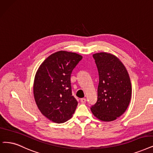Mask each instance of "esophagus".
I'll use <instances>...</instances> for the list:
<instances>
[{"mask_svg":"<svg viewBox=\"0 0 153 153\" xmlns=\"http://www.w3.org/2000/svg\"><path fill=\"white\" fill-rule=\"evenodd\" d=\"M80 101H81V102H82V103H84L86 102L87 100H86V99H85V98H82V99H80Z\"/></svg>","mask_w":153,"mask_h":153,"instance_id":"obj_1","label":"esophagus"}]
</instances>
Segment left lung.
I'll list each match as a JSON object with an SVG mask.
<instances>
[{
  "mask_svg": "<svg viewBox=\"0 0 153 153\" xmlns=\"http://www.w3.org/2000/svg\"><path fill=\"white\" fill-rule=\"evenodd\" d=\"M99 75L98 99L90 108L98 119L113 121L127 110L131 99L132 87L127 69L121 61L106 52L93 54Z\"/></svg>",
  "mask_w": 153,
  "mask_h": 153,
  "instance_id": "1",
  "label": "left lung"
}]
</instances>
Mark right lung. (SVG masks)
I'll return each instance as SVG.
<instances>
[{
  "label": "right lung",
  "mask_w": 153,
  "mask_h": 153,
  "mask_svg": "<svg viewBox=\"0 0 153 153\" xmlns=\"http://www.w3.org/2000/svg\"><path fill=\"white\" fill-rule=\"evenodd\" d=\"M82 58L75 53L59 51L45 59L36 73V103L41 114L53 123H65L75 111L78 102L71 94L70 77Z\"/></svg>",
  "instance_id": "right-lung-1"
}]
</instances>
